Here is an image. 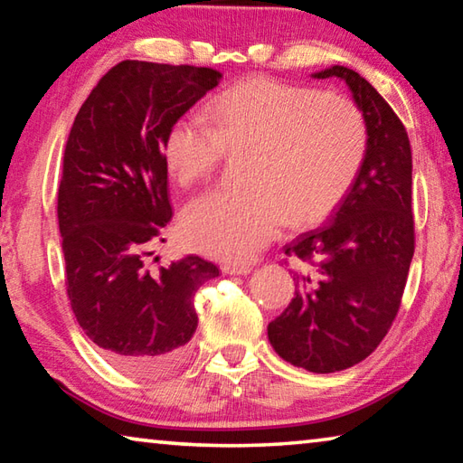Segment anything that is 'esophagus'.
<instances>
[{"mask_svg": "<svg viewBox=\"0 0 463 463\" xmlns=\"http://www.w3.org/2000/svg\"><path fill=\"white\" fill-rule=\"evenodd\" d=\"M222 273H226V276H247V273H250V268L241 263H224Z\"/></svg>", "mask_w": 463, "mask_h": 463, "instance_id": "obj_1", "label": "esophagus"}]
</instances>
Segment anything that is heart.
<instances>
[{
	"mask_svg": "<svg viewBox=\"0 0 463 463\" xmlns=\"http://www.w3.org/2000/svg\"><path fill=\"white\" fill-rule=\"evenodd\" d=\"M206 124L182 116L163 138V163L182 187L214 174L226 153H245V190H214L185 208V245L221 261H247L281 226H312L351 192L367 155L362 109L320 93L253 77L221 93Z\"/></svg>",
	"mask_w": 463,
	"mask_h": 463,
	"instance_id": "obj_1",
	"label": "heart"
}]
</instances>
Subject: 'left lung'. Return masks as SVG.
I'll return each instance as SVG.
<instances>
[{"label":"left lung","mask_w":463,"mask_h":463,"mask_svg":"<svg viewBox=\"0 0 463 463\" xmlns=\"http://www.w3.org/2000/svg\"><path fill=\"white\" fill-rule=\"evenodd\" d=\"M315 77L347 83L367 127V155L331 224L284 247L310 268L296 273L292 302L268 336L288 364L331 373L364 362L401 308L414 253L412 153L404 124L370 81L341 65Z\"/></svg>","instance_id":"1"}]
</instances>
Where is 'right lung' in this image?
<instances>
[{
    "mask_svg": "<svg viewBox=\"0 0 463 463\" xmlns=\"http://www.w3.org/2000/svg\"><path fill=\"white\" fill-rule=\"evenodd\" d=\"M221 77L208 67L122 61L69 132L57 206L67 296L108 362L138 378L182 364L198 326L194 296L218 276L198 255L156 271L146 255L174 214L163 138Z\"/></svg>",
    "mask_w": 463,
    "mask_h": 463,
    "instance_id": "right-lung-1",
    "label": "right lung"
}]
</instances>
